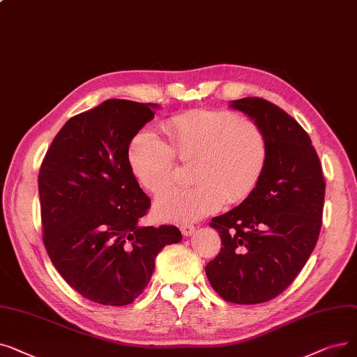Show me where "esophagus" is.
<instances>
[{"label": "esophagus", "instance_id": "34e87169", "mask_svg": "<svg viewBox=\"0 0 357 357\" xmlns=\"http://www.w3.org/2000/svg\"><path fill=\"white\" fill-rule=\"evenodd\" d=\"M181 231H182L183 236H191L195 231V226L194 225H182Z\"/></svg>", "mask_w": 357, "mask_h": 357}]
</instances>
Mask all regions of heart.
I'll use <instances>...</instances> for the list:
<instances>
[{
  "label": "heart",
  "mask_w": 357,
  "mask_h": 357,
  "mask_svg": "<svg viewBox=\"0 0 357 357\" xmlns=\"http://www.w3.org/2000/svg\"><path fill=\"white\" fill-rule=\"evenodd\" d=\"M165 138L151 128L138 131L128 147L134 175L146 190L162 194L172 187L176 158L191 162L194 187L160 197L154 211L166 222L187 223L250 197L268 159L267 137L258 123L236 112L195 109L163 123Z\"/></svg>",
  "instance_id": "obj_1"
}]
</instances>
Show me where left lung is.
Returning a JSON list of instances; mask_svg holds the SVG:
<instances>
[{
	"label": "left lung",
	"mask_w": 357,
	"mask_h": 357,
	"mask_svg": "<svg viewBox=\"0 0 357 357\" xmlns=\"http://www.w3.org/2000/svg\"><path fill=\"white\" fill-rule=\"evenodd\" d=\"M264 131L268 159L252 194L210 226L222 250L206 267L213 289L227 301L254 305L274 299L301 273L322 225L325 181L306 131L261 98L231 100Z\"/></svg>",
	"instance_id": "left-lung-1"
}]
</instances>
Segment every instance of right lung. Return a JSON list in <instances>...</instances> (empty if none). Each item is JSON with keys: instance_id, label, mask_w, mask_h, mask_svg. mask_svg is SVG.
I'll return each instance as SVG.
<instances>
[{"instance_id": "obj_1", "label": "right lung", "mask_w": 357, "mask_h": 357, "mask_svg": "<svg viewBox=\"0 0 357 357\" xmlns=\"http://www.w3.org/2000/svg\"><path fill=\"white\" fill-rule=\"evenodd\" d=\"M156 107L109 99L70 118L40 166L46 251L73 289L100 305L134 302L158 254L182 239L176 226L138 225L150 198L132 174L128 147Z\"/></svg>"}]
</instances>
